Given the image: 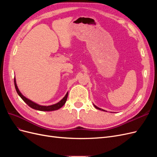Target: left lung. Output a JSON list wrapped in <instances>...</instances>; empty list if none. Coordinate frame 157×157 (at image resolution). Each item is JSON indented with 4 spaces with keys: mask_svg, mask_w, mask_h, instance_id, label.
Returning a JSON list of instances; mask_svg holds the SVG:
<instances>
[{
    "mask_svg": "<svg viewBox=\"0 0 157 157\" xmlns=\"http://www.w3.org/2000/svg\"><path fill=\"white\" fill-rule=\"evenodd\" d=\"M94 107H96V109H99V110H102V111H105V110H103V109H100V108H99V107H98L97 106H96V105H94Z\"/></svg>",
    "mask_w": 157,
    "mask_h": 157,
    "instance_id": "left-lung-1",
    "label": "left lung"
}]
</instances>
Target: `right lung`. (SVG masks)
Masks as SVG:
<instances>
[{"mask_svg": "<svg viewBox=\"0 0 157 157\" xmlns=\"http://www.w3.org/2000/svg\"><path fill=\"white\" fill-rule=\"evenodd\" d=\"M14 85H15V88L16 90V92L18 94L19 96L21 97V98L23 99V101H24L28 105H29L30 107L36 109V110H39V111H55V110H58L59 108H61L62 106L64 105V104L65 103L66 101H67V96H68V92L66 94L65 96L61 99V100L57 103L56 104H54V105H50V106H42V105H38V104L33 102L32 101L29 100V99H28L27 98H26L25 97H24L23 96V95L21 94V92H20V90H19L17 86V84L16 82V79L14 78Z\"/></svg>", "mask_w": 157, "mask_h": 157, "instance_id": "obj_1", "label": "right lung"}]
</instances>
